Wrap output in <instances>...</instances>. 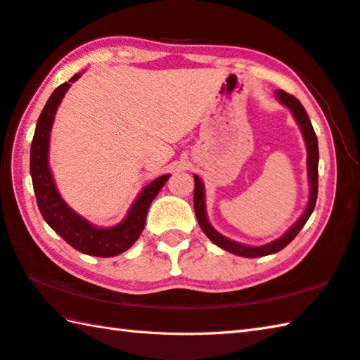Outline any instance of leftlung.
<instances>
[{"label": "left lung", "mask_w": 360, "mask_h": 360, "mask_svg": "<svg viewBox=\"0 0 360 360\" xmlns=\"http://www.w3.org/2000/svg\"><path fill=\"white\" fill-rule=\"evenodd\" d=\"M274 94H276V98L285 105V108L292 110L295 120H297V123L301 128L302 137H304L306 148H307V178H309V184H311V195H309L307 207L304 210V214L301 215L300 220L295 223L283 237H279L274 242H270L262 246H248V245L231 240V238L221 236L220 232H217L212 226H210L206 215V195H204V184L198 176L193 174L195 178L193 207H195L196 220L200 223V228L202 229L204 234L210 238V242H214L217 246H220V248L232 252V255H237L242 257H262V256L274 255V252L285 248V246L290 243L295 237H297L298 232L309 220V217L312 215L315 209V202H316V193H319V140H316L311 120H309L306 109L302 108V104L293 95L287 94L284 90H276Z\"/></svg>", "instance_id": "obj_1"}]
</instances>
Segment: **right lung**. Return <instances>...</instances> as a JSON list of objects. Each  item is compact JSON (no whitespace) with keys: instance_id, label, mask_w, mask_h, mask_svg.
I'll return each mask as SVG.
<instances>
[{"instance_id":"1","label":"right lung","mask_w":360,"mask_h":360,"mask_svg":"<svg viewBox=\"0 0 360 360\" xmlns=\"http://www.w3.org/2000/svg\"><path fill=\"white\" fill-rule=\"evenodd\" d=\"M79 77L81 73H76L70 82H75ZM70 82L60 84L53 91L37 120V126H35L31 143V178L35 198H37L40 214L49 224V228L58 232L63 240L72 245L75 250L89 256L112 257L136 243L145 228L150 204L156 198L159 190L164 187L170 174H162L158 179L151 181L139 193L124 220L115 226L98 228L79 214H76L72 207H68V204L62 200L59 190L54 184L48 164V151L49 132L53 128L56 110H58L63 95L72 86Z\"/></svg>"}]
</instances>
